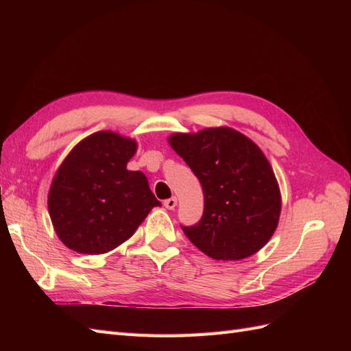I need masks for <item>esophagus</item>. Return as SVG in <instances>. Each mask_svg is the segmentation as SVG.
<instances>
[{
    "label": "esophagus",
    "instance_id": "obj_1",
    "mask_svg": "<svg viewBox=\"0 0 351 351\" xmlns=\"http://www.w3.org/2000/svg\"><path fill=\"white\" fill-rule=\"evenodd\" d=\"M164 206L167 209H174L177 206V197H169L164 202Z\"/></svg>",
    "mask_w": 351,
    "mask_h": 351
}]
</instances>
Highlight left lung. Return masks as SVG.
Returning a JSON list of instances; mask_svg holds the SVG:
<instances>
[{"mask_svg":"<svg viewBox=\"0 0 351 351\" xmlns=\"http://www.w3.org/2000/svg\"><path fill=\"white\" fill-rule=\"evenodd\" d=\"M168 143L199 178L204 215L182 227L215 261H240L259 252L277 230L281 192L261 147L231 127L174 133Z\"/></svg>","mask_w":351,"mask_h":351,"instance_id":"left-lung-1","label":"left lung"}]
</instances>
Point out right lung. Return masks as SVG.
Segmentation results:
<instances>
[{"label": "right lung", "instance_id": "right-lung-1", "mask_svg": "<svg viewBox=\"0 0 351 351\" xmlns=\"http://www.w3.org/2000/svg\"><path fill=\"white\" fill-rule=\"evenodd\" d=\"M136 151L134 139L102 130L84 137L64 158L49 187L48 212L66 247L108 253L161 206L146 176L127 169Z\"/></svg>", "mask_w": 351, "mask_h": 351}]
</instances>
